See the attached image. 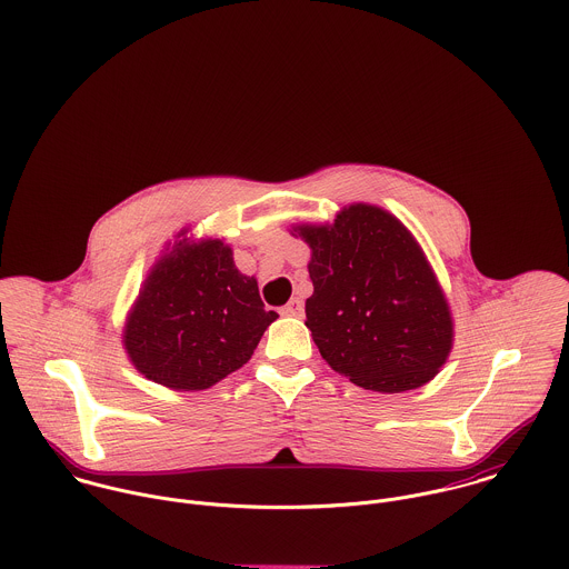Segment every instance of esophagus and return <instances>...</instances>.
I'll return each instance as SVG.
<instances>
[{
  "label": "esophagus",
  "instance_id": "34e87169",
  "mask_svg": "<svg viewBox=\"0 0 569 569\" xmlns=\"http://www.w3.org/2000/svg\"><path fill=\"white\" fill-rule=\"evenodd\" d=\"M280 313L287 316V318H302L305 316V305H302L300 298H293L287 307H282Z\"/></svg>",
  "mask_w": 569,
  "mask_h": 569
}]
</instances>
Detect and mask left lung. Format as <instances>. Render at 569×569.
I'll use <instances>...</instances> for the list:
<instances>
[{
	"instance_id": "8db88e82",
	"label": "left lung",
	"mask_w": 569,
	"mask_h": 569,
	"mask_svg": "<svg viewBox=\"0 0 569 569\" xmlns=\"http://www.w3.org/2000/svg\"><path fill=\"white\" fill-rule=\"evenodd\" d=\"M291 234L311 247L305 325L326 363L383 395L429 383L453 348V318L406 226L379 206L350 203L332 223H298Z\"/></svg>"
}]
</instances>
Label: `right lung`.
Instances as JSON below:
<instances>
[{
	"instance_id": "obj_1",
	"label": "right lung",
	"mask_w": 569,
	"mask_h": 569,
	"mask_svg": "<svg viewBox=\"0 0 569 569\" xmlns=\"http://www.w3.org/2000/svg\"><path fill=\"white\" fill-rule=\"evenodd\" d=\"M276 311H264L221 239H192L188 228L156 260L127 316L122 346L149 381L177 392L208 390L251 359Z\"/></svg>"
}]
</instances>
